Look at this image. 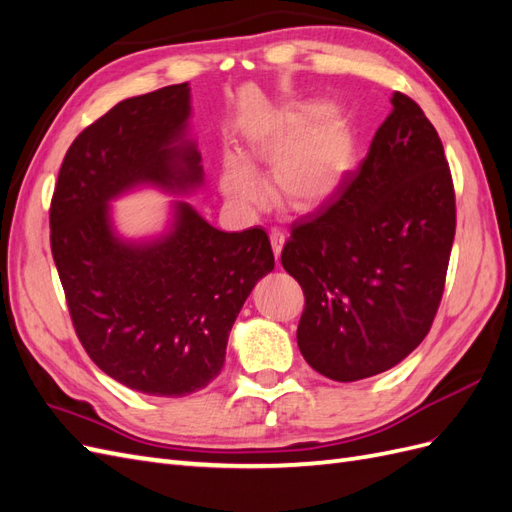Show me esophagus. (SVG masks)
I'll return each instance as SVG.
<instances>
[{"instance_id":"34e87169","label":"esophagus","mask_w":512,"mask_h":512,"mask_svg":"<svg viewBox=\"0 0 512 512\" xmlns=\"http://www.w3.org/2000/svg\"><path fill=\"white\" fill-rule=\"evenodd\" d=\"M269 239H271V247H273V254L275 258L282 256V250H284V243H286V235L280 230V228H273L269 232Z\"/></svg>"}]
</instances>
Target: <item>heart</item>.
Masks as SVG:
<instances>
[{
	"label": "heart",
	"instance_id": "heart-1",
	"mask_svg": "<svg viewBox=\"0 0 512 512\" xmlns=\"http://www.w3.org/2000/svg\"><path fill=\"white\" fill-rule=\"evenodd\" d=\"M354 132L333 104H297L258 123L247 136L245 156L271 164V185L280 203L314 211L342 190L354 164ZM218 188L228 207L252 213L265 205L267 185L237 153L220 164Z\"/></svg>",
	"mask_w": 512,
	"mask_h": 512
}]
</instances>
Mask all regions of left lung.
Here are the masks:
<instances>
[{
  "mask_svg": "<svg viewBox=\"0 0 512 512\" xmlns=\"http://www.w3.org/2000/svg\"><path fill=\"white\" fill-rule=\"evenodd\" d=\"M356 173L297 222L282 265L305 294L303 359L335 382L371 378L423 342L455 239V192L436 128L395 91Z\"/></svg>",
  "mask_w": 512,
  "mask_h": 512,
  "instance_id": "obj_1",
  "label": "left lung"
}]
</instances>
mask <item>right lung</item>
I'll return each instance as SVG.
<instances>
[{
  "label": "right lung",
  "instance_id": "1",
  "mask_svg": "<svg viewBox=\"0 0 512 512\" xmlns=\"http://www.w3.org/2000/svg\"><path fill=\"white\" fill-rule=\"evenodd\" d=\"M190 117L188 83L115 104L70 145L51 203L76 335L106 376L153 397L190 395L220 374L232 324L275 267L265 230H218L185 200L205 183ZM141 187L184 198L162 233L130 240L110 203Z\"/></svg>",
  "mask_w": 512,
  "mask_h": 512
}]
</instances>
